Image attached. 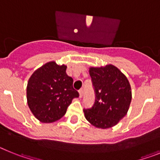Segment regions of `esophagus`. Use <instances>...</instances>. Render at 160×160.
<instances>
[{"instance_id":"34e87169","label":"esophagus","mask_w":160,"mask_h":160,"mask_svg":"<svg viewBox=\"0 0 160 160\" xmlns=\"http://www.w3.org/2000/svg\"><path fill=\"white\" fill-rule=\"evenodd\" d=\"M83 94H84V91H83L82 89H81V90H79V97H80V98L82 97Z\"/></svg>"}]
</instances>
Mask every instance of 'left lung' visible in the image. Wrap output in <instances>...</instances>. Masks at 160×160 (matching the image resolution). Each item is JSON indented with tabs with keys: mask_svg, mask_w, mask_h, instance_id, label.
<instances>
[{
	"mask_svg": "<svg viewBox=\"0 0 160 160\" xmlns=\"http://www.w3.org/2000/svg\"><path fill=\"white\" fill-rule=\"evenodd\" d=\"M95 101L91 108L84 109L85 117L95 128L107 129L116 125L125 116L131 102L128 78L113 65L90 67Z\"/></svg>",
	"mask_w": 160,
	"mask_h": 160,
	"instance_id": "obj_1",
	"label": "left lung"
}]
</instances>
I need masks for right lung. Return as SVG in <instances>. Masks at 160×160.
Masks as SVG:
<instances>
[{"instance_id": "obj_1", "label": "right lung", "mask_w": 160, "mask_h": 160, "mask_svg": "<svg viewBox=\"0 0 160 160\" xmlns=\"http://www.w3.org/2000/svg\"><path fill=\"white\" fill-rule=\"evenodd\" d=\"M66 66L49 62L33 72L27 85V102L31 112L42 122H56L65 115L72 99L79 94Z\"/></svg>"}]
</instances>
